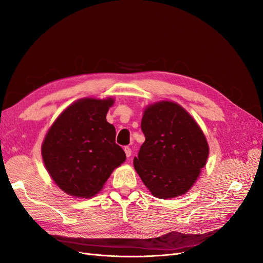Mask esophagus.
<instances>
[{
    "label": "esophagus",
    "instance_id": "34e87169",
    "mask_svg": "<svg viewBox=\"0 0 263 263\" xmlns=\"http://www.w3.org/2000/svg\"><path fill=\"white\" fill-rule=\"evenodd\" d=\"M124 150H125L126 157H127V158H129V157L132 156V149H130L129 147H125V148H124Z\"/></svg>",
    "mask_w": 263,
    "mask_h": 263
}]
</instances>
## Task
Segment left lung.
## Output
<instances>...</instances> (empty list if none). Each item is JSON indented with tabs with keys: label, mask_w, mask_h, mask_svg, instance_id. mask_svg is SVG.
Listing matches in <instances>:
<instances>
[{
	"label": "left lung",
	"mask_w": 263,
	"mask_h": 263,
	"mask_svg": "<svg viewBox=\"0 0 263 263\" xmlns=\"http://www.w3.org/2000/svg\"><path fill=\"white\" fill-rule=\"evenodd\" d=\"M141 130L146 140L134 166L156 197L184 194L196 181L209 157L200 126L173 102H159L145 109Z\"/></svg>",
	"instance_id": "obj_1"
}]
</instances>
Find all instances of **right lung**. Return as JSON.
I'll return each mask as SVG.
<instances>
[{
	"label": "right lung",
	"mask_w": 263,
	"mask_h": 263,
	"mask_svg": "<svg viewBox=\"0 0 263 263\" xmlns=\"http://www.w3.org/2000/svg\"><path fill=\"white\" fill-rule=\"evenodd\" d=\"M113 103L112 99L79 100L46 135L42 147L46 169L70 195L94 196L125 161V151L115 142V127L106 121Z\"/></svg>",
	"instance_id": "1"
}]
</instances>
